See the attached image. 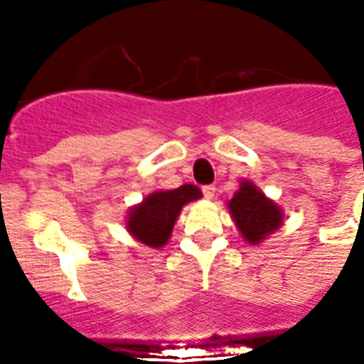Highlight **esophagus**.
<instances>
[{"instance_id":"1","label":"esophagus","mask_w":364,"mask_h":364,"mask_svg":"<svg viewBox=\"0 0 364 364\" xmlns=\"http://www.w3.org/2000/svg\"><path fill=\"white\" fill-rule=\"evenodd\" d=\"M202 193H204V197L205 198H213L215 197V186H204L202 188Z\"/></svg>"}]
</instances>
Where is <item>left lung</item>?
I'll use <instances>...</instances> for the list:
<instances>
[{"label":"left lung","mask_w":364,"mask_h":364,"mask_svg":"<svg viewBox=\"0 0 364 364\" xmlns=\"http://www.w3.org/2000/svg\"><path fill=\"white\" fill-rule=\"evenodd\" d=\"M228 205L235 224L250 244L264 240L266 235L273 233L282 224L281 208L266 198L252 182H242Z\"/></svg>","instance_id":"8db88e82"}]
</instances>
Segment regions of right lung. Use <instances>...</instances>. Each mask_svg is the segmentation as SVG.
Instances as JSON below:
<instances>
[{
  "mask_svg": "<svg viewBox=\"0 0 364 364\" xmlns=\"http://www.w3.org/2000/svg\"><path fill=\"white\" fill-rule=\"evenodd\" d=\"M200 198L197 186L186 184L171 191L151 193L149 197L131 210L127 230L134 239L151 247H160L171 237L173 226L182 205Z\"/></svg>",
  "mask_w": 364,
  "mask_h": 364,
  "instance_id": "1",
  "label": "right lung"
}]
</instances>
